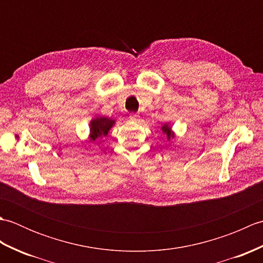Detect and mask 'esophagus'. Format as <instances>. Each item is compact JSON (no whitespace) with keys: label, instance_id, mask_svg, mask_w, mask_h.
I'll use <instances>...</instances> for the list:
<instances>
[{"label":"esophagus","instance_id":"esophagus-1","mask_svg":"<svg viewBox=\"0 0 263 263\" xmlns=\"http://www.w3.org/2000/svg\"><path fill=\"white\" fill-rule=\"evenodd\" d=\"M130 121H131V122H138V121H140V116H139L138 114H131V115H130Z\"/></svg>","mask_w":263,"mask_h":263}]
</instances>
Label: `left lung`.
I'll list each match as a JSON object with an SVG mask.
<instances>
[{
    "label": "left lung",
    "mask_w": 263,
    "mask_h": 263,
    "mask_svg": "<svg viewBox=\"0 0 263 263\" xmlns=\"http://www.w3.org/2000/svg\"><path fill=\"white\" fill-rule=\"evenodd\" d=\"M160 128H161V132H163V135L166 137V139L168 141L171 140V139L175 138V132L173 131V128H172L170 123H164Z\"/></svg>",
    "instance_id": "1"
}]
</instances>
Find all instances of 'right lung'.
Returning <instances> with one entry per match:
<instances>
[{
	"mask_svg": "<svg viewBox=\"0 0 263 263\" xmlns=\"http://www.w3.org/2000/svg\"><path fill=\"white\" fill-rule=\"evenodd\" d=\"M116 121L107 116H96L89 122V141L97 142L108 135Z\"/></svg>",
	"mask_w": 263,
	"mask_h": 263,
	"instance_id": "obj_1",
	"label": "right lung"
}]
</instances>
